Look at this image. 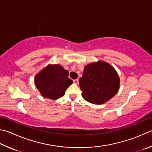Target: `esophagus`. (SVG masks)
I'll use <instances>...</instances> for the list:
<instances>
[{
  "label": "esophagus",
  "mask_w": 152,
  "mask_h": 152,
  "mask_svg": "<svg viewBox=\"0 0 152 152\" xmlns=\"http://www.w3.org/2000/svg\"><path fill=\"white\" fill-rule=\"evenodd\" d=\"M73 82H74V84H77L78 83L79 80H78V79H75V80H74Z\"/></svg>",
  "instance_id": "esophagus-1"
}]
</instances>
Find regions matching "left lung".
<instances>
[{"mask_svg": "<svg viewBox=\"0 0 152 152\" xmlns=\"http://www.w3.org/2000/svg\"><path fill=\"white\" fill-rule=\"evenodd\" d=\"M79 84L85 100L94 104H102L118 92L120 78L114 68L106 62L99 61L84 67Z\"/></svg>", "mask_w": 152, "mask_h": 152, "instance_id": "left-lung-1", "label": "left lung"}]
</instances>
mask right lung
Returning <instances> with one entry per match:
<instances>
[{
  "label": "right lung",
  "instance_id": "right-lung-1",
  "mask_svg": "<svg viewBox=\"0 0 152 152\" xmlns=\"http://www.w3.org/2000/svg\"><path fill=\"white\" fill-rule=\"evenodd\" d=\"M68 71L58 64L48 65L35 76V85L42 96L57 100L64 95L73 81L68 78Z\"/></svg>",
  "mask_w": 152,
  "mask_h": 152
}]
</instances>
